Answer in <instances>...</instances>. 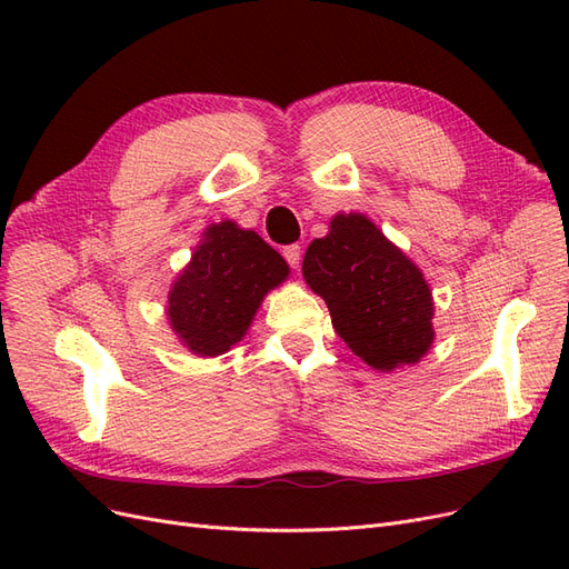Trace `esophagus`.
Instances as JSON below:
<instances>
[{"instance_id": "esophagus-1", "label": "esophagus", "mask_w": 569, "mask_h": 569, "mask_svg": "<svg viewBox=\"0 0 569 569\" xmlns=\"http://www.w3.org/2000/svg\"><path fill=\"white\" fill-rule=\"evenodd\" d=\"M284 258H287V263L291 266V268H299V263H301V247L299 244H289V247H284Z\"/></svg>"}]
</instances>
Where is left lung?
<instances>
[{
	"instance_id": "8db88e82",
	"label": "left lung",
	"mask_w": 569,
	"mask_h": 569,
	"mask_svg": "<svg viewBox=\"0 0 569 569\" xmlns=\"http://www.w3.org/2000/svg\"><path fill=\"white\" fill-rule=\"evenodd\" d=\"M303 280L337 335L375 370L412 366L435 341V303L420 268L363 213L335 216L303 256Z\"/></svg>"
}]
</instances>
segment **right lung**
<instances>
[{"label": "right lung", "instance_id": "1", "mask_svg": "<svg viewBox=\"0 0 569 569\" xmlns=\"http://www.w3.org/2000/svg\"><path fill=\"white\" fill-rule=\"evenodd\" d=\"M289 274L284 258L253 230L213 222L170 287L166 316L184 347L213 358L242 341L270 289Z\"/></svg>", "mask_w": 569, "mask_h": 569}]
</instances>
